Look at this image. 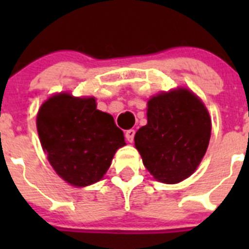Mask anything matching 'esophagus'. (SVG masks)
Returning a JSON list of instances; mask_svg holds the SVG:
<instances>
[{
    "label": "esophagus",
    "mask_w": 249,
    "mask_h": 249,
    "mask_svg": "<svg viewBox=\"0 0 249 249\" xmlns=\"http://www.w3.org/2000/svg\"><path fill=\"white\" fill-rule=\"evenodd\" d=\"M135 135H136V131L135 129H127L126 131V140L128 141V142H133V138H135Z\"/></svg>",
    "instance_id": "esophagus-1"
}]
</instances>
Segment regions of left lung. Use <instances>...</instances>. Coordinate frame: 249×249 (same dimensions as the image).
I'll use <instances>...</instances> for the list:
<instances>
[{
	"instance_id": "8db88e82",
	"label": "left lung",
	"mask_w": 249,
	"mask_h": 249,
	"mask_svg": "<svg viewBox=\"0 0 249 249\" xmlns=\"http://www.w3.org/2000/svg\"><path fill=\"white\" fill-rule=\"evenodd\" d=\"M211 138V118L188 89L152 97L147 124L135 136L136 148L151 175L163 183H178L201 163Z\"/></svg>"
}]
</instances>
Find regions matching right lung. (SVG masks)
<instances>
[{"label":"right lung","mask_w":249,"mask_h":249,"mask_svg":"<svg viewBox=\"0 0 249 249\" xmlns=\"http://www.w3.org/2000/svg\"><path fill=\"white\" fill-rule=\"evenodd\" d=\"M37 131L51 166L76 187L100 181L116 151L126 144L113 117L98 111L94 98L67 93L52 96L41 106Z\"/></svg>","instance_id":"add662e5"}]
</instances>
